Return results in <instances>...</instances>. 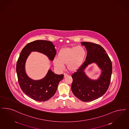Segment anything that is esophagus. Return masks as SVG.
Wrapping results in <instances>:
<instances>
[{
	"mask_svg": "<svg viewBox=\"0 0 129 129\" xmlns=\"http://www.w3.org/2000/svg\"><path fill=\"white\" fill-rule=\"evenodd\" d=\"M63 75H64V78H65V77H66L67 76H68V75H67V74H66V73H64V74H63Z\"/></svg>",
	"mask_w": 129,
	"mask_h": 129,
	"instance_id": "obj_1",
	"label": "esophagus"
}]
</instances>
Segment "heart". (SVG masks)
Listing matches in <instances>:
<instances>
[{
  "instance_id": "b5f03b06",
  "label": "heart",
  "mask_w": 129,
  "mask_h": 129,
  "mask_svg": "<svg viewBox=\"0 0 129 129\" xmlns=\"http://www.w3.org/2000/svg\"><path fill=\"white\" fill-rule=\"evenodd\" d=\"M86 52L82 46L64 47L59 51L57 58H54L53 63L54 67L62 70L64 65L70 72H76L83 65Z\"/></svg>"
}]
</instances>
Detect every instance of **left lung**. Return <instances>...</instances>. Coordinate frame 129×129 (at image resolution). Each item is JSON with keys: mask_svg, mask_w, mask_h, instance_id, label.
Here are the masks:
<instances>
[{"mask_svg": "<svg viewBox=\"0 0 129 129\" xmlns=\"http://www.w3.org/2000/svg\"><path fill=\"white\" fill-rule=\"evenodd\" d=\"M81 44L87 50V55L82 67L72 75L73 81L71 90L79 99L88 102L100 98L107 91L112 73V63L102 46L91 42H82ZM93 63L101 70L97 79H90L84 71L89 65Z\"/></svg>", "mask_w": 129, "mask_h": 129, "instance_id": "obj_1", "label": "left lung"}]
</instances>
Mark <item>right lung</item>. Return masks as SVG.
<instances>
[{
    "instance_id": "1",
    "label": "right lung",
    "mask_w": 129,
    "mask_h": 129,
    "mask_svg": "<svg viewBox=\"0 0 129 129\" xmlns=\"http://www.w3.org/2000/svg\"><path fill=\"white\" fill-rule=\"evenodd\" d=\"M54 47L52 42L47 40H36L29 43L22 49L17 60L16 71L20 88L26 95L37 101L45 102L54 95L63 75L55 74L50 69L45 77L35 80L26 74L25 62L32 52L45 54L52 61L56 54Z\"/></svg>"
}]
</instances>
